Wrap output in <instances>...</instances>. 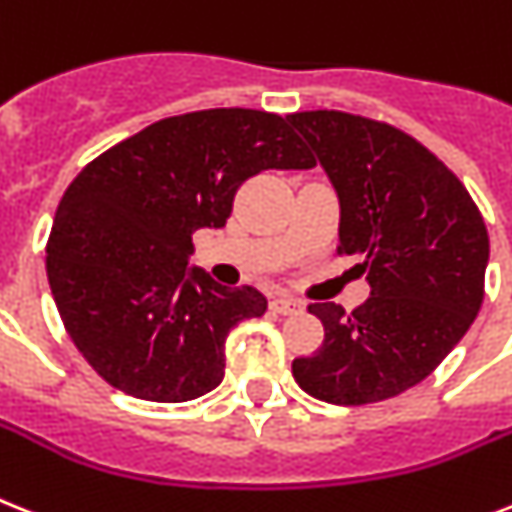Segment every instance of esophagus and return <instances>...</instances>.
Masks as SVG:
<instances>
[{"instance_id": "34e87169", "label": "esophagus", "mask_w": 512, "mask_h": 512, "mask_svg": "<svg viewBox=\"0 0 512 512\" xmlns=\"http://www.w3.org/2000/svg\"><path fill=\"white\" fill-rule=\"evenodd\" d=\"M270 310H273V313H281V315H292V313H299V310H302V305H299L297 299H292V297H276V299H270Z\"/></svg>"}]
</instances>
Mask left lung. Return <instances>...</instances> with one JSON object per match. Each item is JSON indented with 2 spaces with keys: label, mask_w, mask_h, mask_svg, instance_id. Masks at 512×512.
<instances>
[{
  "label": "left lung",
  "mask_w": 512,
  "mask_h": 512,
  "mask_svg": "<svg viewBox=\"0 0 512 512\" xmlns=\"http://www.w3.org/2000/svg\"><path fill=\"white\" fill-rule=\"evenodd\" d=\"M339 194V255H360L371 297L350 315L313 302L321 350L292 363L315 400L397 397L450 355L484 302L489 234L460 178L421 141L339 110L294 112Z\"/></svg>",
  "instance_id": "left-lung-1"
}]
</instances>
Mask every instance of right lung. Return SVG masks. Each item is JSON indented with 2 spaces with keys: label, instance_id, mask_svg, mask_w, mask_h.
<instances>
[{
  "label": "right lung",
  "instance_id": "add662e5",
  "mask_svg": "<svg viewBox=\"0 0 512 512\" xmlns=\"http://www.w3.org/2000/svg\"><path fill=\"white\" fill-rule=\"evenodd\" d=\"M313 165L286 118L244 107L157 120L91 160L62 194L47 242L54 305L86 363L139 400L213 392L226 336L268 299L186 268L191 234L226 226L247 178Z\"/></svg>",
  "mask_w": 512,
  "mask_h": 512
}]
</instances>
